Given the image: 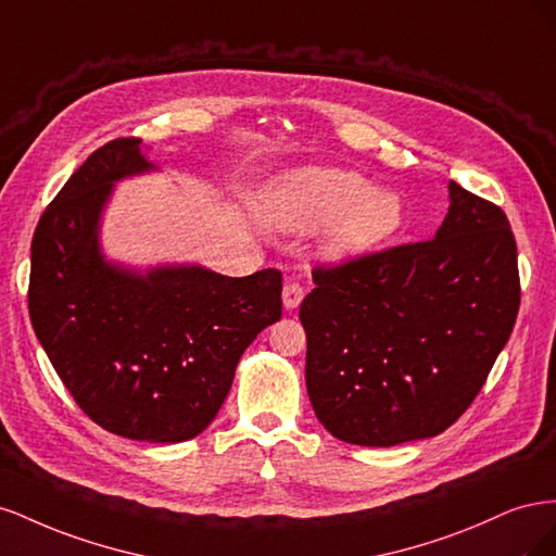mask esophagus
<instances>
[{
  "label": "esophagus",
  "mask_w": 556,
  "mask_h": 556,
  "mask_svg": "<svg viewBox=\"0 0 556 556\" xmlns=\"http://www.w3.org/2000/svg\"><path fill=\"white\" fill-rule=\"evenodd\" d=\"M304 294H306L304 285H301L294 278H290L288 282H285V288H282V304H285V308H288V311L296 308L301 304V299H304Z\"/></svg>",
  "instance_id": "obj_1"
}]
</instances>
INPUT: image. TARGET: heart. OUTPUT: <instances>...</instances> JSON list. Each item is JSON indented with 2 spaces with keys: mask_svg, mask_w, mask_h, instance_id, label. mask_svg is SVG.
I'll return each instance as SVG.
<instances>
[{
  "mask_svg": "<svg viewBox=\"0 0 556 556\" xmlns=\"http://www.w3.org/2000/svg\"><path fill=\"white\" fill-rule=\"evenodd\" d=\"M276 215L285 227L311 229L331 225L329 250L355 255L390 239L401 227L403 208L396 194L355 172L304 169L282 185Z\"/></svg>",
  "mask_w": 556,
  "mask_h": 556,
  "instance_id": "obj_1",
  "label": "heart"
}]
</instances>
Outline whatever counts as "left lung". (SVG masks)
<instances>
[{"label":"left lung","instance_id":"left-lung-1","mask_svg":"<svg viewBox=\"0 0 556 556\" xmlns=\"http://www.w3.org/2000/svg\"><path fill=\"white\" fill-rule=\"evenodd\" d=\"M435 239L313 268L301 301L306 387L339 441L439 435L473 403L519 311L517 243L501 206L450 180Z\"/></svg>","mask_w":556,"mask_h":556}]
</instances>
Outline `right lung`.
<instances>
[{
	"label": "right lung",
	"mask_w": 556,
	"mask_h": 556,
	"mask_svg": "<svg viewBox=\"0 0 556 556\" xmlns=\"http://www.w3.org/2000/svg\"><path fill=\"white\" fill-rule=\"evenodd\" d=\"M148 169L137 137L113 139L78 166L31 239L27 306L92 422L131 441L180 443L213 422L243 350L280 319L282 274L162 266L141 276L106 264L97 225L111 185Z\"/></svg>",
	"instance_id": "1"
}]
</instances>
